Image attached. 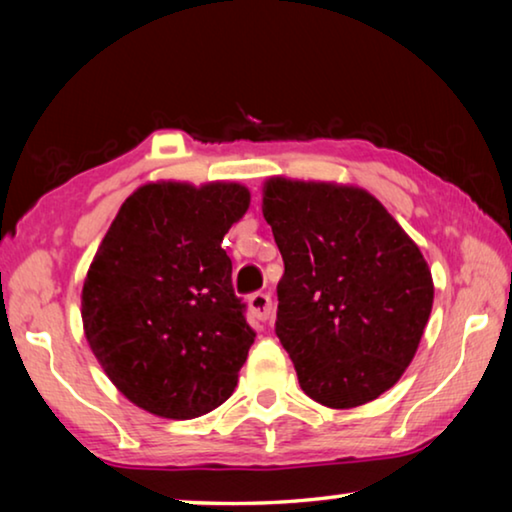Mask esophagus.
Returning a JSON list of instances; mask_svg holds the SVG:
<instances>
[{"label":"esophagus","mask_w":512,"mask_h":512,"mask_svg":"<svg viewBox=\"0 0 512 512\" xmlns=\"http://www.w3.org/2000/svg\"><path fill=\"white\" fill-rule=\"evenodd\" d=\"M248 314H250V318L257 320V323H264V320L271 318V314H273L271 296L262 291L253 293V296L248 298Z\"/></svg>","instance_id":"obj_1"}]
</instances>
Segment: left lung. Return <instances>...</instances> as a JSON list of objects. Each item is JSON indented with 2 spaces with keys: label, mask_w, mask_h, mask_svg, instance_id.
<instances>
[{
  "label": "left lung",
  "mask_w": 512,
  "mask_h": 512,
  "mask_svg": "<svg viewBox=\"0 0 512 512\" xmlns=\"http://www.w3.org/2000/svg\"><path fill=\"white\" fill-rule=\"evenodd\" d=\"M264 219L284 259L275 334L329 409L377 400L415 357L433 305L420 248L359 187L271 178Z\"/></svg>",
  "instance_id": "8db88e82"
}]
</instances>
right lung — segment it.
<instances>
[{
    "mask_svg": "<svg viewBox=\"0 0 512 512\" xmlns=\"http://www.w3.org/2000/svg\"><path fill=\"white\" fill-rule=\"evenodd\" d=\"M248 205L237 183H149L103 237L83 284L85 339L140 409L192 420L235 393L255 332L221 241Z\"/></svg>",
    "mask_w": 512,
    "mask_h": 512,
    "instance_id": "right-lung-1",
    "label": "right lung"
}]
</instances>
